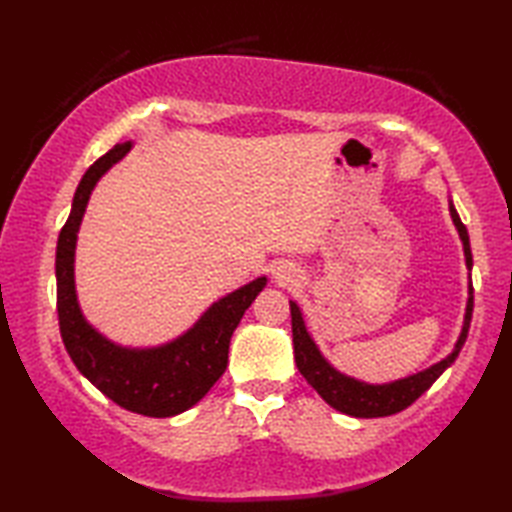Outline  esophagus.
<instances>
[{
	"label": "esophagus",
	"mask_w": 512,
	"mask_h": 512,
	"mask_svg": "<svg viewBox=\"0 0 512 512\" xmlns=\"http://www.w3.org/2000/svg\"><path fill=\"white\" fill-rule=\"evenodd\" d=\"M275 277L281 281V284H286V281H290V277H288V270H277V273H275Z\"/></svg>",
	"instance_id": "obj_1"
}]
</instances>
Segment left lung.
<instances>
[{
    "mask_svg": "<svg viewBox=\"0 0 512 512\" xmlns=\"http://www.w3.org/2000/svg\"><path fill=\"white\" fill-rule=\"evenodd\" d=\"M449 211L464 244L466 268L471 270L473 255H471L469 233H466V226L462 224L453 202L449 204ZM290 314H292V345H295L297 367L303 374V378L317 389V394L328 402L330 407H334L341 413H347V416L383 418L407 409L411 402H416L424 391H427L442 376L444 369L451 367L455 358H458L462 345L466 341V334H469V325L473 317V286L469 284V301H466L464 325L458 336V343L453 347V352L447 358H442L440 363L424 369V372H418L413 376L400 378V380H394V383H385V385H369V383H363V380L341 374L339 369H334L319 352L317 343L312 341V336L308 334V328H306V321H303L301 310L295 301H290Z\"/></svg>",
    "mask_w": 512,
    "mask_h": 512,
    "instance_id": "1",
    "label": "left lung"
}]
</instances>
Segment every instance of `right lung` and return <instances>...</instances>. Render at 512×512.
Returning a JSON list of instances; mask_svg holds the SVG:
<instances>
[{"mask_svg": "<svg viewBox=\"0 0 512 512\" xmlns=\"http://www.w3.org/2000/svg\"><path fill=\"white\" fill-rule=\"evenodd\" d=\"M132 143L114 145L85 171L76 187L68 222L57 242V312L65 350L76 369L127 411L149 418H171L191 409L224 374L228 343L250 303L266 288V277H257L231 295L215 301L191 330L158 347H123L94 330L85 321L74 288L76 233L85 206L107 171L123 160Z\"/></svg>", "mask_w": 512, "mask_h": 512, "instance_id": "add662e5", "label": "right lung"}]
</instances>
